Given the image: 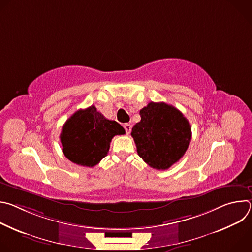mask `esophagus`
<instances>
[{
    "label": "esophagus",
    "mask_w": 252,
    "mask_h": 252,
    "mask_svg": "<svg viewBox=\"0 0 252 252\" xmlns=\"http://www.w3.org/2000/svg\"><path fill=\"white\" fill-rule=\"evenodd\" d=\"M124 127H125V129H126V134H129V132H130V130H131V125H129V124H126V125L124 126Z\"/></svg>",
    "instance_id": "34e87169"
}]
</instances>
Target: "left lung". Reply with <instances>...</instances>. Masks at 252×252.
<instances>
[{"label":"left lung","mask_w":252,"mask_h":252,"mask_svg":"<svg viewBox=\"0 0 252 252\" xmlns=\"http://www.w3.org/2000/svg\"><path fill=\"white\" fill-rule=\"evenodd\" d=\"M140 122L131 129L138 156L151 167L167 169L186 154L191 126L174 106L151 101L139 111Z\"/></svg>","instance_id":"1"}]
</instances>
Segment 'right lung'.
<instances>
[{
    "label": "right lung",
    "mask_w": 252,
    "mask_h": 252,
    "mask_svg": "<svg viewBox=\"0 0 252 252\" xmlns=\"http://www.w3.org/2000/svg\"><path fill=\"white\" fill-rule=\"evenodd\" d=\"M125 133L120 124L105 119L94 105H91L77 111L64 123L60 138L67 159L93 167L109 153L113 137Z\"/></svg>",
    "instance_id": "1"
}]
</instances>
